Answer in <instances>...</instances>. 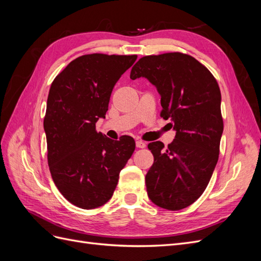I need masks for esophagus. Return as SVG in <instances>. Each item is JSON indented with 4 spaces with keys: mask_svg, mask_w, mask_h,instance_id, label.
<instances>
[{
    "mask_svg": "<svg viewBox=\"0 0 261 261\" xmlns=\"http://www.w3.org/2000/svg\"><path fill=\"white\" fill-rule=\"evenodd\" d=\"M147 145H146V143L145 141H143V140H137L136 141V147L137 148H145Z\"/></svg>",
    "mask_w": 261,
    "mask_h": 261,
    "instance_id": "obj_1",
    "label": "esophagus"
}]
</instances>
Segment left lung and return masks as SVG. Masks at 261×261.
Listing matches in <instances>:
<instances>
[{"instance_id":"1","label":"left lung","mask_w":261,"mask_h":261,"mask_svg":"<svg viewBox=\"0 0 261 261\" xmlns=\"http://www.w3.org/2000/svg\"><path fill=\"white\" fill-rule=\"evenodd\" d=\"M146 77L161 96L164 120L175 139L148 145L154 161L146 174L149 198L168 210L191 206L206 189L220 153L223 133L221 92L210 70L191 55H146L133 66L130 80Z\"/></svg>"}]
</instances>
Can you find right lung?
I'll use <instances>...</instances> for the list:
<instances>
[{
	"instance_id": "right-lung-1",
	"label": "right lung",
	"mask_w": 261,
	"mask_h": 261,
	"mask_svg": "<svg viewBox=\"0 0 261 261\" xmlns=\"http://www.w3.org/2000/svg\"><path fill=\"white\" fill-rule=\"evenodd\" d=\"M137 55L85 54L54 78L43 127L48 163L55 186L76 207L98 208L111 198L135 140H112L96 129L110 97Z\"/></svg>"
}]
</instances>
